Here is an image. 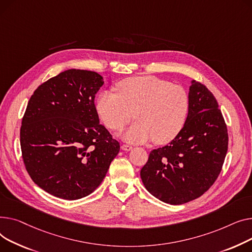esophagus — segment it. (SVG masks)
I'll list each match as a JSON object with an SVG mask.
<instances>
[{
  "mask_svg": "<svg viewBox=\"0 0 252 252\" xmlns=\"http://www.w3.org/2000/svg\"><path fill=\"white\" fill-rule=\"evenodd\" d=\"M121 149H122L123 151L129 152V151L132 150V146H131V145H128V144H122V145H121Z\"/></svg>",
  "mask_w": 252,
  "mask_h": 252,
  "instance_id": "esophagus-1",
  "label": "esophagus"
}]
</instances>
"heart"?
Segmentation results:
<instances>
[{
  "instance_id": "1",
  "label": "heart",
  "mask_w": 252,
  "mask_h": 252,
  "mask_svg": "<svg viewBox=\"0 0 252 252\" xmlns=\"http://www.w3.org/2000/svg\"><path fill=\"white\" fill-rule=\"evenodd\" d=\"M189 109L190 98L182 86L155 76L123 79L117 93L103 91L96 100L100 119L112 130L124 128L135 113L138 121L123 135L133 143H169L184 128Z\"/></svg>"
}]
</instances>
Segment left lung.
Returning a JSON list of instances; mask_svg holds the SVG:
<instances>
[{"mask_svg":"<svg viewBox=\"0 0 252 252\" xmlns=\"http://www.w3.org/2000/svg\"><path fill=\"white\" fill-rule=\"evenodd\" d=\"M190 109L179 135L151 152L140 171L146 190L170 204L201 196L217 180L228 151V130L214 94L191 81Z\"/></svg>","mask_w":252,"mask_h":252,"instance_id":"obj_1","label":"left lung"}]
</instances>
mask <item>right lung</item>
I'll return each instance as SVG.
<instances>
[{
  "mask_svg": "<svg viewBox=\"0 0 252 252\" xmlns=\"http://www.w3.org/2000/svg\"><path fill=\"white\" fill-rule=\"evenodd\" d=\"M98 73L69 69L40 84L27 103L20 128L26 171L48 193L67 200L98 187L120 144L99 124Z\"/></svg>",
  "mask_w": 252,
  "mask_h": 252,
  "instance_id": "right-lung-1",
  "label": "right lung"
}]
</instances>
